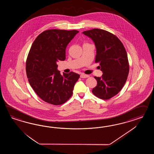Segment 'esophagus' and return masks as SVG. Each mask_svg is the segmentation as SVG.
Wrapping results in <instances>:
<instances>
[{
	"label": "esophagus",
	"mask_w": 154,
	"mask_h": 154,
	"mask_svg": "<svg viewBox=\"0 0 154 154\" xmlns=\"http://www.w3.org/2000/svg\"><path fill=\"white\" fill-rule=\"evenodd\" d=\"M89 77V75H85V74H84V73H82V74L81 75V78H83V79L88 78V77Z\"/></svg>",
	"instance_id": "obj_1"
}]
</instances>
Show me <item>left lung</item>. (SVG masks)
Returning a JSON list of instances; mask_svg holds the SVG:
<instances>
[{"mask_svg":"<svg viewBox=\"0 0 154 154\" xmlns=\"http://www.w3.org/2000/svg\"><path fill=\"white\" fill-rule=\"evenodd\" d=\"M83 34L93 41L97 49L95 63H99L101 77H94L97 85L92 93L107 100L119 93L126 82L129 65L126 50L116 35L100 29L85 31Z\"/></svg>","mask_w":154,"mask_h":154,"instance_id":"8db88e82","label":"left lung"}]
</instances>
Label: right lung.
<instances>
[{"label":"right lung","mask_w":154,"mask_h":154,"mask_svg":"<svg viewBox=\"0 0 154 154\" xmlns=\"http://www.w3.org/2000/svg\"><path fill=\"white\" fill-rule=\"evenodd\" d=\"M78 30L50 29L41 33L32 45L26 62L29 82L46 102L61 105L71 97L79 75H61L57 63L65 59L66 47Z\"/></svg>","instance_id":"obj_1"}]
</instances>
